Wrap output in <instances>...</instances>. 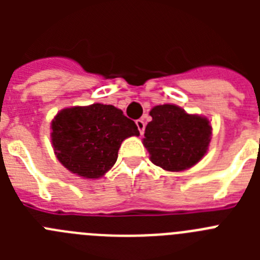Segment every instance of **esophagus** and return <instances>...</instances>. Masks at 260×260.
<instances>
[{
    "label": "esophagus",
    "mask_w": 260,
    "mask_h": 260,
    "mask_svg": "<svg viewBox=\"0 0 260 260\" xmlns=\"http://www.w3.org/2000/svg\"><path fill=\"white\" fill-rule=\"evenodd\" d=\"M135 123H137V127H138V130H139V133H141V134H143L144 128H146V122H144L143 119H137V121H135Z\"/></svg>",
    "instance_id": "obj_1"
}]
</instances>
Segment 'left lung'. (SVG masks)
<instances>
[{"mask_svg":"<svg viewBox=\"0 0 260 260\" xmlns=\"http://www.w3.org/2000/svg\"><path fill=\"white\" fill-rule=\"evenodd\" d=\"M150 114L152 121L146 126L143 144L155 165L169 172L185 171L207 152L212 134L207 118L171 104L157 105Z\"/></svg>","mask_w":260,"mask_h":260,"instance_id":"obj_1","label":"left lung"}]
</instances>
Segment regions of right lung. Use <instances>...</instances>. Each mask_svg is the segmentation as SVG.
Returning a JSON list of instances; mask_svg holds the SVG:
<instances>
[{
  "label": "right lung",
  "mask_w": 260,
  "mask_h": 260,
  "mask_svg": "<svg viewBox=\"0 0 260 260\" xmlns=\"http://www.w3.org/2000/svg\"><path fill=\"white\" fill-rule=\"evenodd\" d=\"M139 135L134 121L113 105L66 108L52 121L54 153L66 169L83 178L104 176L126 138Z\"/></svg>",
  "instance_id": "right-lung-1"
}]
</instances>
